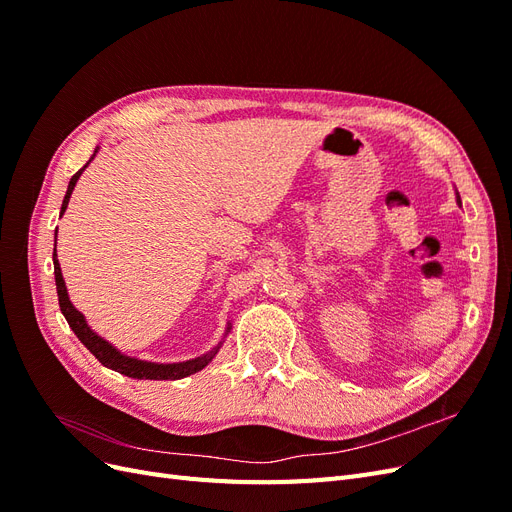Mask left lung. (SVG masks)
Instances as JSON below:
<instances>
[{
  "mask_svg": "<svg viewBox=\"0 0 512 512\" xmlns=\"http://www.w3.org/2000/svg\"><path fill=\"white\" fill-rule=\"evenodd\" d=\"M457 203H459V205H461V198H459V194H457Z\"/></svg>",
  "mask_w": 512,
  "mask_h": 512,
  "instance_id": "obj_1",
  "label": "left lung"
}]
</instances>
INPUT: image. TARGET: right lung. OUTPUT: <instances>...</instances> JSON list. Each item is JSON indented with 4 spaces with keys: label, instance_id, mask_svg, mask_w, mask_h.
Wrapping results in <instances>:
<instances>
[{
    "label": "right lung",
    "instance_id": "right-lung-1",
    "mask_svg": "<svg viewBox=\"0 0 512 512\" xmlns=\"http://www.w3.org/2000/svg\"><path fill=\"white\" fill-rule=\"evenodd\" d=\"M98 151V149H96ZM96 158L94 156L89 158V162ZM87 162V164H89ZM87 164L76 173L70 183H68V190H66V196H64V203H61V215H64L66 207H68V200L72 196V190L76 181H79V177L83 175V170L87 168ZM59 215V218H61ZM55 245H57V230H55ZM53 265H55V286H57V297H59V309L61 314L66 316L70 329L74 331V335L81 339V344L96 356V359L113 371H119V374L128 376V378H136V380H181L185 376H192L196 374V371H200L203 367H207L211 363V359L215 354H218L222 342L215 346L213 350H209L207 354L203 356H196V359H190V361H183V363H149V361H138V359H132V356H126L121 354L115 346H111L106 342V339H102L100 335H96L94 331H91V327L87 324L85 316L76 309L72 303H70V297H68V290H66V282H64V275H61V267H59V260H57V250L53 252ZM230 331V322H228V329L226 333Z\"/></svg>",
    "mask_w": 512,
    "mask_h": 512
}]
</instances>
